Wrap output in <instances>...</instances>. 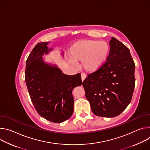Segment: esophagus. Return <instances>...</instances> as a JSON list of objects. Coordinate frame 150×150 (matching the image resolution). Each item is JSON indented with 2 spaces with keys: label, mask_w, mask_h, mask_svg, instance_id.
Segmentation results:
<instances>
[{
  "label": "esophagus",
  "mask_w": 150,
  "mask_h": 150,
  "mask_svg": "<svg viewBox=\"0 0 150 150\" xmlns=\"http://www.w3.org/2000/svg\"><path fill=\"white\" fill-rule=\"evenodd\" d=\"M81 80H82V81H83V80L86 79V75L84 73H81Z\"/></svg>",
  "instance_id": "34e87169"
}]
</instances>
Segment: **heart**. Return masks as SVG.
<instances>
[{
	"label": "heart",
	"instance_id": "obj_1",
	"mask_svg": "<svg viewBox=\"0 0 150 150\" xmlns=\"http://www.w3.org/2000/svg\"><path fill=\"white\" fill-rule=\"evenodd\" d=\"M110 51L108 43L104 41L80 40L71 46L69 62L74 65L75 61H82L84 69L93 72L100 69L106 62Z\"/></svg>",
	"mask_w": 150,
	"mask_h": 150
}]
</instances>
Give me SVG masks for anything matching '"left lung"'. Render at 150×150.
<instances>
[{
  "label": "left lung",
  "mask_w": 150,
  "mask_h": 150,
  "mask_svg": "<svg viewBox=\"0 0 150 150\" xmlns=\"http://www.w3.org/2000/svg\"><path fill=\"white\" fill-rule=\"evenodd\" d=\"M106 62L83 81L92 112L103 117L120 114L130 104L135 86V65L129 49L111 38Z\"/></svg>",
  "instance_id": "left-lung-1"
}]
</instances>
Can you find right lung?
<instances>
[{"label": "right lung", "mask_w": 150, "mask_h": 150, "mask_svg": "<svg viewBox=\"0 0 150 150\" xmlns=\"http://www.w3.org/2000/svg\"><path fill=\"white\" fill-rule=\"evenodd\" d=\"M48 43H39L32 50L26 61L25 80L31 100L39 115L50 122L60 123L72 115V91L81 85L82 81L80 73L67 75L56 65L45 62L43 55L53 49L48 48Z\"/></svg>", "instance_id": "add662e5"}]
</instances>
